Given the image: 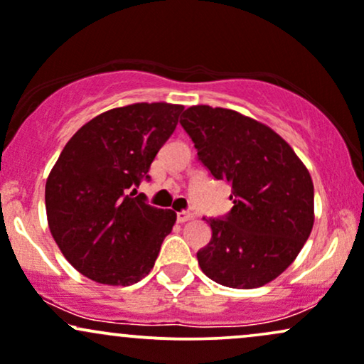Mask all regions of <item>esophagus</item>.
<instances>
[{
  "label": "esophagus",
  "instance_id": "34e87169",
  "mask_svg": "<svg viewBox=\"0 0 364 364\" xmlns=\"http://www.w3.org/2000/svg\"><path fill=\"white\" fill-rule=\"evenodd\" d=\"M193 218H194V215L189 213V211H181V213H177L178 223H186V222H189V220H193Z\"/></svg>",
  "mask_w": 364,
  "mask_h": 364
}]
</instances>
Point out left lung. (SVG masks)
Here are the masks:
<instances>
[{
    "label": "left lung",
    "mask_w": 364,
    "mask_h": 364,
    "mask_svg": "<svg viewBox=\"0 0 364 364\" xmlns=\"http://www.w3.org/2000/svg\"><path fill=\"white\" fill-rule=\"evenodd\" d=\"M182 127L216 181L232 183L230 213L210 223V244L198 252L203 273L232 289L275 280L311 234V175L275 130L227 108L196 105Z\"/></svg>",
    "instance_id": "1"
}]
</instances>
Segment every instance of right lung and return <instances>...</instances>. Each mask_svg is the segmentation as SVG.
<instances>
[{
	"label": "right lung",
	"instance_id": "add662e5",
	"mask_svg": "<svg viewBox=\"0 0 364 364\" xmlns=\"http://www.w3.org/2000/svg\"><path fill=\"white\" fill-rule=\"evenodd\" d=\"M183 106L134 103L108 109L65 144L46 181L50 232L68 263L105 285H132L153 270L177 213L136 196L178 124Z\"/></svg>",
	"mask_w": 364,
	"mask_h": 364
}]
</instances>
